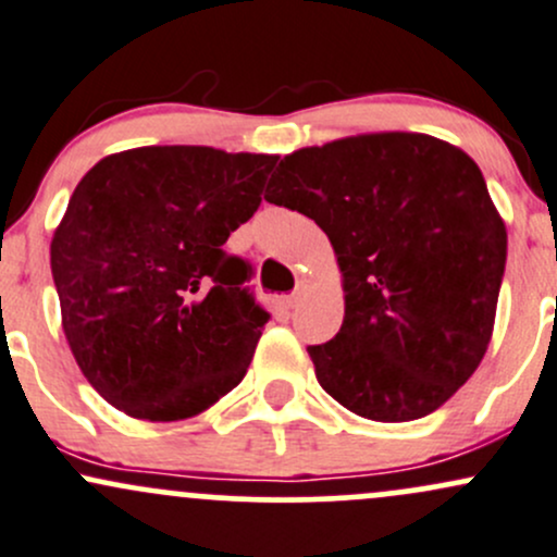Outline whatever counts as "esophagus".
I'll list each match as a JSON object with an SVG mask.
<instances>
[{"label": "esophagus", "instance_id": "esophagus-1", "mask_svg": "<svg viewBox=\"0 0 557 557\" xmlns=\"http://www.w3.org/2000/svg\"><path fill=\"white\" fill-rule=\"evenodd\" d=\"M307 283H309V280H307V277H301V280H298L296 290H293V293H290V298H288V307H293V309H296V307H298V304H301L304 293H307Z\"/></svg>", "mask_w": 557, "mask_h": 557}]
</instances>
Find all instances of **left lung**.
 Listing matches in <instances>:
<instances>
[{
    "label": "left lung",
    "instance_id": "1",
    "mask_svg": "<svg viewBox=\"0 0 557 557\" xmlns=\"http://www.w3.org/2000/svg\"><path fill=\"white\" fill-rule=\"evenodd\" d=\"M267 193L314 219L344 274V325L307 348L320 386L377 423L442 407L484 359L507 259L473 158L428 134H359L285 156Z\"/></svg>",
    "mask_w": 557,
    "mask_h": 557
}]
</instances>
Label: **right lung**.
Instances as JSON below:
<instances>
[{"label":"right lung","mask_w":557,"mask_h":557,"mask_svg":"<svg viewBox=\"0 0 557 557\" xmlns=\"http://www.w3.org/2000/svg\"><path fill=\"white\" fill-rule=\"evenodd\" d=\"M277 156L152 145L95 163L54 230L63 330L84 377L152 423L209 409L246 375L269 314L224 250Z\"/></svg>","instance_id":"add662e5"}]
</instances>
